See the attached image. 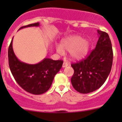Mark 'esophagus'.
<instances>
[{
	"mask_svg": "<svg viewBox=\"0 0 122 122\" xmlns=\"http://www.w3.org/2000/svg\"><path fill=\"white\" fill-rule=\"evenodd\" d=\"M68 66V63H67V62H64L63 64H62V67H63V68H65V67H67Z\"/></svg>",
	"mask_w": 122,
	"mask_h": 122,
	"instance_id": "34e87169",
	"label": "esophagus"
}]
</instances>
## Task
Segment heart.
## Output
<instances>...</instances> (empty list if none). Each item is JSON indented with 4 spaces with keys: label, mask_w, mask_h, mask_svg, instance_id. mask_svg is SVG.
Instances as JSON below:
<instances>
[{
    "label": "heart",
    "mask_w": 122,
    "mask_h": 122,
    "mask_svg": "<svg viewBox=\"0 0 122 122\" xmlns=\"http://www.w3.org/2000/svg\"><path fill=\"white\" fill-rule=\"evenodd\" d=\"M90 44L88 41L79 35H70L62 39L61 45H56V51L61 55L65 54V51L70 52V56L74 61L83 59L88 54Z\"/></svg>",
    "instance_id": "1"
}]
</instances>
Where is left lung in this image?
Returning a JSON list of instances; mask_svg holds the SVG:
<instances>
[{
	"label": "left lung",
	"instance_id": "left-lung-1",
	"mask_svg": "<svg viewBox=\"0 0 122 122\" xmlns=\"http://www.w3.org/2000/svg\"><path fill=\"white\" fill-rule=\"evenodd\" d=\"M97 33L96 48L86 59L71 64L74 71L71 84L76 90L83 94L99 88L106 80L112 66L113 54L109 35L99 30Z\"/></svg>",
	"mask_w": 122,
	"mask_h": 122
}]
</instances>
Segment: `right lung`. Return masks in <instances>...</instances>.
Here are the masks:
<instances>
[{
  "label": "right lung",
  "instance_id": "right-lung-1",
  "mask_svg": "<svg viewBox=\"0 0 122 122\" xmlns=\"http://www.w3.org/2000/svg\"><path fill=\"white\" fill-rule=\"evenodd\" d=\"M39 26V22L32 23L21 27L19 30L28 27ZM13 38L8 49V58L10 70L16 81L28 93L36 95L45 93L51 87L54 77L62 67L63 61H54L45 58L35 64L22 62L13 51Z\"/></svg>",
  "mask_w": 122,
  "mask_h": 122
}]
</instances>
